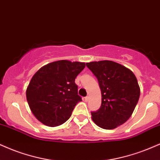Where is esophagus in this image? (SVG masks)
<instances>
[{
  "mask_svg": "<svg viewBox=\"0 0 160 160\" xmlns=\"http://www.w3.org/2000/svg\"><path fill=\"white\" fill-rule=\"evenodd\" d=\"M88 99H89V98H88V96H86V97L85 98V101H86V102H87V101H88Z\"/></svg>",
  "mask_w": 160,
  "mask_h": 160,
  "instance_id": "obj_1",
  "label": "esophagus"
}]
</instances>
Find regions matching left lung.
I'll use <instances>...</instances> for the list:
<instances>
[{"instance_id": "obj_1", "label": "left lung", "mask_w": 160, "mask_h": 160, "mask_svg": "<svg viewBox=\"0 0 160 160\" xmlns=\"http://www.w3.org/2000/svg\"><path fill=\"white\" fill-rule=\"evenodd\" d=\"M86 66L97 78L101 91V106L91 112L92 120L103 129L116 128L130 118L137 104V79L130 69L112 61L91 62Z\"/></svg>"}]
</instances>
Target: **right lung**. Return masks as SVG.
<instances>
[{
    "label": "right lung",
    "mask_w": 160,
    "mask_h": 160,
    "mask_svg": "<svg viewBox=\"0 0 160 160\" xmlns=\"http://www.w3.org/2000/svg\"><path fill=\"white\" fill-rule=\"evenodd\" d=\"M80 62L59 60L42 67L33 75L26 92L35 117L49 127L62 124L82 98L75 78L85 68Z\"/></svg>",
    "instance_id": "1"
}]
</instances>
